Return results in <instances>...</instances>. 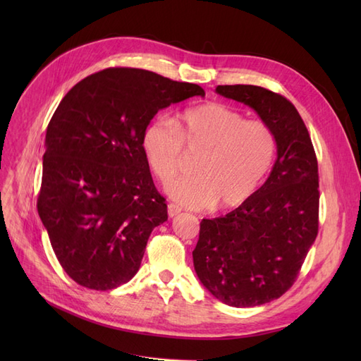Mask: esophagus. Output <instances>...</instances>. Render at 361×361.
Returning <instances> with one entry per match:
<instances>
[{"instance_id":"esophagus-1","label":"esophagus","mask_w":361,"mask_h":361,"mask_svg":"<svg viewBox=\"0 0 361 361\" xmlns=\"http://www.w3.org/2000/svg\"><path fill=\"white\" fill-rule=\"evenodd\" d=\"M167 209H169V216L170 218H173V216H176L178 214H180V207L178 206V204H174V203H170L169 206H167Z\"/></svg>"}]
</instances>
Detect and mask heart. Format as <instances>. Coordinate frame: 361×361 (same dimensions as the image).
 <instances>
[{
  "label": "heart",
  "instance_id": "obj_1",
  "mask_svg": "<svg viewBox=\"0 0 361 361\" xmlns=\"http://www.w3.org/2000/svg\"><path fill=\"white\" fill-rule=\"evenodd\" d=\"M143 150L150 170L170 182L182 167L183 146L200 152L195 176L167 187L173 200L191 209L216 204L232 209L248 202L269 173L277 138L265 122L247 120L236 108L207 102L188 108L176 118L154 120L143 134Z\"/></svg>",
  "mask_w": 361,
  "mask_h": 361
}]
</instances>
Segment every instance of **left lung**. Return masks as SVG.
Masks as SVG:
<instances>
[{
	"label": "left lung",
	"mask_w": 361,
	"mask_h": 361,
	"mask_svg": "<svg viewBox=\"0 0 361 361\" xmlns=\"http://www.w3.org/2000/svg\"><path fill=\"white\" fill-rule=\"evenodd\" d=\"M215 92L259 114L277 138V159L253 197L202 220L194 269L216 300L255 307L280 298L297 279L318 235V161L301 116L286 97L257 85Z\"/></svg>",
	"instance_id": "8db88e82"
}]
</instances>
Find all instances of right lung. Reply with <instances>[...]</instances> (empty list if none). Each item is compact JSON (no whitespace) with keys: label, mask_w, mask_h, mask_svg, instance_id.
<instances>
[{"label":"right lung","mask_w":361,"mask_h":361,"mask_svg":"<svg viewBox=\"0 0 361 361\" xmlns=\"http://www.w3.org/2000/svg\"><path fill=\"white\" fill-rule=\"evenodd\" d=\"M204 96L197 84L133 68L87 76L47 129L39 216L54 253L78 285L110 290L133 279L152 231L167 221L143 134L171 104Z\"/></svg>","instance_id":"add662e5"}]
</instances>
